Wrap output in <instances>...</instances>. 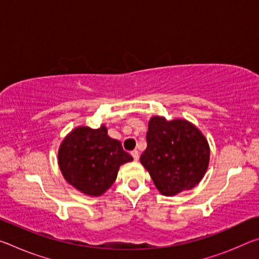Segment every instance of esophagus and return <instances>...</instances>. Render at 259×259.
<instances>
[{"mask_svg": "<svg viewBox=\"0 0 259 259\" xmlns=\"http://www.w3.org/2000/svg\"><path fill=\"white\" fill-rule=\"evenodd\" d=\"M131 155H133L135 161H137L139 159V152L137 150H134L133 152H131Z\"/></svg>", "mask_w": 259, "mask_h": 259, "instance_id": "obj_1", "label": "esophagus"}]
</instances>
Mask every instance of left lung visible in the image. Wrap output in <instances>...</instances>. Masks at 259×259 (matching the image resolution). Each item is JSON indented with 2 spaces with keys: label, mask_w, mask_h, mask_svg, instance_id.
I'll return each instance as SVG.
<instances>
[{
  "label": "left lung",
  "mask_w": 259,
  "mask_h": 259,
  "mask_svg": "<svg viewBox=\"0 0 259 259\" xmlns=\"http://www.w3.org/2000/svg\"><path fill=\"white\" fill-rule=\"evenodd\" d=\"M147 147L140 162L157 190L172 196L198 185L209 164V145L198 128L185 120L154 116L148 123Z\"/></svg>",
  "instance_id": "8db88e82"
}]
</instances>
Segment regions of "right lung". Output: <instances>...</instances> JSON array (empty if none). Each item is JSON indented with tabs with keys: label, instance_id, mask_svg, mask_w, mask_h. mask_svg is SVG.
Here are the masks:
<instances>
[{
	"label": "right lung",
	"instance_id": "right-lung-1",
	"mask_svg": "<svg viewBox=\"0 0 259 259\" xmlns=\"http://www.w3.org/2000/svg\"><path fill=\"white\" fill-rule=\"evenodd\" d=\"M133 161L119 140L107 135V129L78 126L61 143L58 163L64 178L76 190L98 196L115 182L121 164Z\"/></svg>",
	"mask_w": 259,
	"mask_h": 259
}]
</instances>
